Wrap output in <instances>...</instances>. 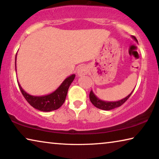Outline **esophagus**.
<instances>
[{
  "label": "esophagus",
  "mask_w": 159,
  "mask_h": 159,
  "mask_svg": "<svg viewBox=\"0 0 159 159\" xmlns=\"http://www.w3.org/2000/svg\"><path fill=\"white\" fill-rule=\"evenodd\" d=\"M89 71L88 67L85 65H82V66H79L77 69V74L79 75V76H82V75H86L87 73Z\"/></svg>",
  "instance_id": "obj_1"
}]
</instances>
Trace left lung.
<instances>
[{
  "mask_svg": "<svg viewBox=\"0 0 159 159\" xmlns=\"http://www.w3.org/2000/svg\"><path fill=\"white\" fill-rule=\"evenodd\" d=\"M133 38L135 40L136 42H138V40L136 38L133 36ZM133 91L130 93V94H129L127 97H126L124 99H122L120 101L117 102H105L102 101V100L99 99V98L96 97V95L93 93L92 90L91 91L90 93H89V99H90L91 102L97 108L103 109V110H111V109H113L115 108H117V107H119L124 104V103L127 101V99H129V97H130V95L133 93Z\"/></svg>",
  "mask_w": 159,
  "mask_h": 159,
  "instance_id": "8db88e82",
  "label": "left lung"
}]
</instances>
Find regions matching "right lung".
Here are the masks:
<instances>
[{
  "label": "right lung",
  "mask_w": 159,
  "mask_h": 159,
  "mask_svg": "<svg viewBox=\"0 0 159 159\" xmlns=\"http://www.w3.org/2000/svg\"><path fill=\"white\" fill-rule=\"evenodd\" d=\"M75 76V74L70 75L65 79L61 85L52 93L48 95L40 96V97L29 94L25 91L23 90V89L20 86L19 81L17 82L21 93L31 106L39 111H51L59 109L63 104L69 86H70L71 83L74 80Z\"/></svg>",
  "instance_id": "right-lung-1"
}]
</instances>
